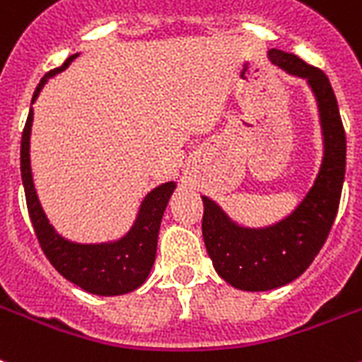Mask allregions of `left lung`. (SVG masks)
<instances>
[{
    "instance_id": "left-lung-1",
    "label": "left lung",
    "mask_w": 362,
    "mask_h": 362,
    "mask_svg": "<svg viewBox=\"0 0 362 362\" xmlns=\"http://www.w3.org/2000/svg\"><path fill=\"white\" fill-rule=\"evenodd\" d=\"M267 55L273 64L305 78L313 87L324 128L325 156L303 202L273 227L258 230L238 227L210 199L202 197V238L214 267L228 284L247 292L284 286L313 264L333 227L346 175V132L325 72L281 49H269Z\"/></svg>"
}]
</instances>
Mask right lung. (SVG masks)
<instances>
[{"label": "right lung", "instance_id": "right-lung-1", "mask_svg": "<svg viewBox=\"0 0 362 362\" xmlns=\"http://www.w3.org/2000/svg\"><path fill=\"white\" fill-rule=\"evenodd\" d=\"M76 57L78 55H70L63 63V66L49 70L37 85L31 102L37 100L38 93L48 81V78L66 69ZM31 122H33V110H29L28 120H25L22 132L20 169H22L29 217L33 223L40 249L49 260V264L64 279H69L70 283L78 284L85 292L96 293V296H120V293H128L135 288H139L146 281L152 264H154L161 216L165 211L169 197L175 191V182H167L145 197L137 221L132 230L124 238H120L119 242L102 243V245H79V243L66 242L59 234H55L44 216L37 193H35L31 165H29Z\"/></svg>", "mask_w": 362, "mask_h": 362}]
</instances>
